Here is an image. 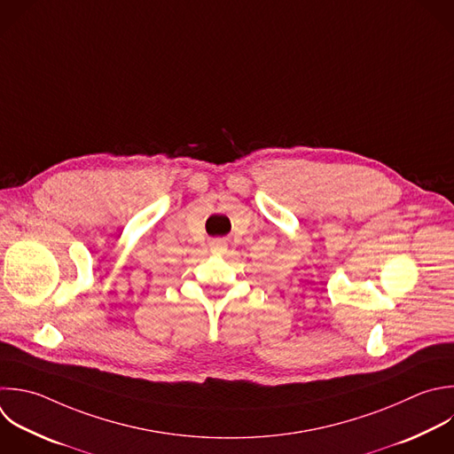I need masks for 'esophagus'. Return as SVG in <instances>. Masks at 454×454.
<instances>
[{"label": "esophagus", "instance_id": "obj_1", "mask_svg": "<svg viewBox=\"0 0 454 454\" xmlns=\"http://www.w3.org/2000/svg\"><path fill=\"white\" fill-rule=\"evenodd\" d=\"M209 247H211L213 252H223V250L227 248V245H225L223 239H213V241L209 243Z\"/></svg>", "mask_w": 454, "mask_h": 454}]
</instances>
